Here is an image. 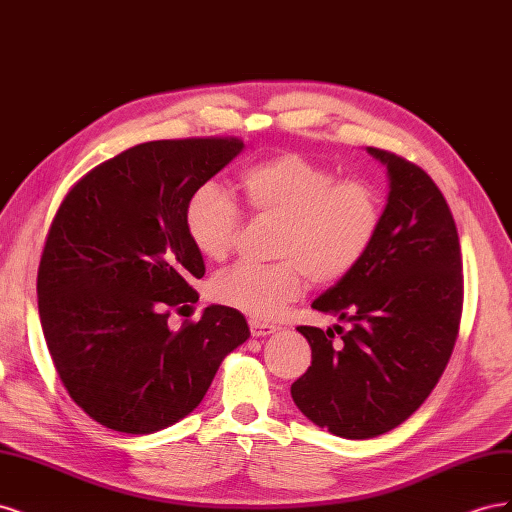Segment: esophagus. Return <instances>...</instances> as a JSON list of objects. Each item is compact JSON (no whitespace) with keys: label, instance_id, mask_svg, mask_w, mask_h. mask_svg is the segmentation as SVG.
I'll return each instance as SVG.
<instances>
[{"label":"esophagus","instance_id":"esophagus-1","mask_svg":"<svg viewBox=\"0 0 512 512\" xmlns=\"http://www.w3.org/2000/svg\"><path fill=\"white\" fill-rule=\"evenodd\" d=\"M250 331L254 337H265V335H271L277 331L275 324H269V322H262V320H250Z\"/></svg>","mask_w":512,"mask_h":512}]
</instances>
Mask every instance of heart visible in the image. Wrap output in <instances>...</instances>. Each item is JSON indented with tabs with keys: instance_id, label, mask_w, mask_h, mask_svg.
<instances>
[{
	"instance_id": "heart-1",
	"label": "heart",
	"mask_w": 512,
	"mask_h": 512,
	"mask_svg": "<svg viewBox=\"0 0 512 512\" xmlns=\"http://www.w3.org/2000/svg\"><path fill=\"white\" fill-rule=\"evenodd\" d=\"M239 190L260 220L280 222L271 265L239 262L213 277L211 297L252 318L269 320L301 297L307 277L335 284L369 252L380 222L378 192L359 179H339L333 170L299 153H282L245 168ZM183 222L196 252L224 260L243 224V213L220 185L203 183L185 203Z\"/></svg>"
}]
</instances>
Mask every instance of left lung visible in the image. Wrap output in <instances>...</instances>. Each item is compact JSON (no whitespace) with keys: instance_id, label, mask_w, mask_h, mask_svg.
I'll return each mask as SVG.
<instances>
[{"instance_id":"left-lung-1","label":"left lung","mask_w":512,"mask_h":512,"mask_svg":"<svg viewBox=\"0 0 512 512\" xmlns=\"http://www.w3.org/2000/svg\"><path fill=\"white\" fill-rule=\"evenodd\" d=\"M389 170L380 230L350 275L312 307L350 322L299 327L312 365L294 380V404L339 438L367 440L410 418L451 359L463 309L461 247L444 194L421 166L367 147Z\"/></svg>"}]
</instances>
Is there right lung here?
I'll return each mask as SVG.
<instances>
[{"instance_id": "right-lung-1", "label": "right lung", "mask_w": 512, "mask_h": 512, "mask_svg": "<svg viewBox=\"0 0 512 512\" xmlns=\"http://www.w3.org/2000/svg\"><path fill=\"white\" fill-rule=\"evenodd\" d=\"M243 149L235 136L149 141L76 181L51 222L38 267V312L74 404L121 433H153L203 401L228 352L250 337L241 312L198 301L205 260L185 230L190 194Z\"/></svg>"}]
</instances>
